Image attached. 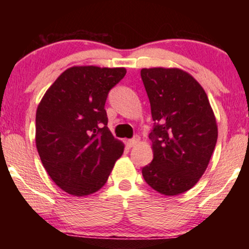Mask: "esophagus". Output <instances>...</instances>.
I'll return each mask as SVG.
<instances>
[{
    "label": "esophagus",
    "mask_w": 249,
    "mask_h": 249,
    "mask_svg": "<svg viewBox=\"0 0 249 249\" xmlns=\"http://www.w3.org/2000/svg\"><path fill=\"white\" fill-rule=\"evenodd\" d=\"M139 142H141V137H139V136H134L132 139H130V141H127V146H128V147L136 146V145L138 144Z\"/></svg>",
    "instance_id": "obj_1"
}]
</instances>
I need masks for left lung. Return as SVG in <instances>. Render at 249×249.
<instances>
[{"label": "left lung", "mask_w": 249, "mask_h": 249, "mask_svg": "<svg viewBox=\"0 0 249 249\" xmlns=\"http://www.w3.org/2000/svg\"><path fill=\"white\" fill-rule=\"evenodd\" d=\"M151 115L153 160L142 167L157 192L178 196L192 188L211 160L218 139L215 117L206 92L180 69H142Z\"/></svg>", "instance_id": "obj_1"}]
</instances>
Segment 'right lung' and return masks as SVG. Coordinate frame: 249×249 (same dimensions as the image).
Listing matches in <instances>:
<instances>
[{"label":"right lung","mask_w":249,"mask_h":249,"mask_svg":"<svg viewBox=\"0 0 249 249\" xmlns=\"http://www.w3.org/2000/svg\"><path fill=\"white\" fill-rule=\"evenodd\" d=\"M124 68L73 67L43 96L36 111V147L43 166L63 191L89 196L107 181L124 145L107 127L105 102Z\"/></svg>","instance_id":"1"}]
</instances>
